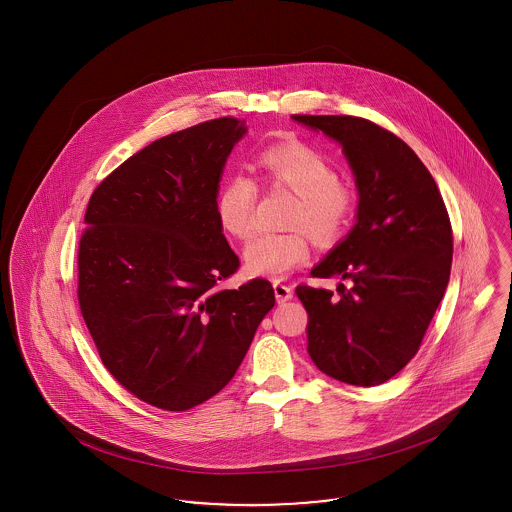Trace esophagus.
I'll list each match as a JSON object with an SVG mask.
<instances>
[{
    "label": "esophagus",
    "instance_id": "34e87169",
    "mask_svg": "<svg viewBox=\"0 0 512 512\" xmlns=\"http://www.w3.org/2000/svg\"><path fill=\"white\" fill-rule=\"evenodd\" d=\"M272 288H274V296H276L278 303H286V301L294 298V290H292L290 284H284V282L276 280V282L272 284Z\"/></svg>",
    "mask_w": 512,
    "mask_h": 512
}]
</instances>
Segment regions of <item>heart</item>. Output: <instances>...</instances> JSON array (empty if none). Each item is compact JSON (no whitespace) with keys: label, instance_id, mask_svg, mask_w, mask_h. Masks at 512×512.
Masks as SVG:
<instances>
[{"label":"heart","instance_id":"1","mask_svg":"<svg viewBox=\"0 0 512 512\" xmlns=\"http://www.w3.org/2000/svg\"><path fill=\"white\" fill-rule=\"evenodd\" d=\"M259 168L274 187H286L298 195L290 226H301L317 243L338 240L352 216V197L338 185L331 162L301 143L271 147L259 156ZM259 187L253 178L238 172L220 183L214 211L220 226L234 238L245 240L255 226ZM309 257L303 230L261 234L243 251L245 271L255 276L284 278Z\"/></svg>","mask_w":512,"mask_h":512}]
</instances>
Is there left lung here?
Returning a JSON list of instances; mask_svg holds the SVG:
<instances>
[{
  "instance_id": "1",
  "label": "left lung",
  "mask_w": 512,
  "mask_h": 512,
  "mask_svg": "<svg viewBox=\"0 0 512 512\" xmlns=\"http://www.w3.org/2000/svg\"><path fill=\"white\" fill-rule=\"evenodd\" d=\"M338 143L354 174L352 230L311 274L350 288L298 286L309 315L307 352L332 379L381 385L420 348L445 296L452 230L443 197L418 154L391 131L352 116H292Z\"/></svg>"
}]
</instances>
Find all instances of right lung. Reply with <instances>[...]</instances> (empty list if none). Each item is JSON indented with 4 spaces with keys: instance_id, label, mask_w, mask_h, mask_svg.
Returning <instances> with one entry per match:
<instances>
[{
    "instance_id": "obj_1",
    "label": "right lung",
    "mask_w": 512,
    "mask_h": 512,
    "mask_svg": "<svg viewBox=\"0 0 512 512\" xmlns=\"http://www.w3.org/2000/svg\"><path fill=\"white\" fill-rule=\"evenodd\" d=\"M245 120L166 135L92 193L79 243L81 313L106 369L156 408L183 412L236 375L274 307L271 282L218 286L240 259L214 199Z\"/></svg>"
}]
</instances>
